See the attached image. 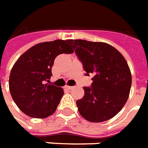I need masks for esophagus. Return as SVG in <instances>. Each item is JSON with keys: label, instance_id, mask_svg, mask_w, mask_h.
<instances>
[{"label": "esophagus", "instance_id": "obj_1", "mask_svg": "<svg viewBox=\"0 0 148 148\" xmlns=\"http://www.w3.org/2000/svg\"><path fill=\"white\" fill-rule=\"evenodd\" d=\"M65 88H67V89H69V90H70V89H72V88H73V86H65Z\"/></svg>", "mask_w": 148, "mask_h": 148}]
</instances>
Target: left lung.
<instances>
[{"instance_id": "obj_1", "label": "left lung", "mask_w": 148, "mask_h": 148, "mask_svg": "<svg viewBox=\"0 0 148 148\" xmlns=\"http://www.w3.org/2000/svg\"><path fill=\"white\" fill-rule=\"evenodd\" d=\"M83 65L86 75L92 74V87H83L76 101L79 114L91 122H102L119 113L129 97L132 73L127 61L106 42L69 40Z\"/></svg>"}]
</instances>
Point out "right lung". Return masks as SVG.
Listing matches in <instances>:
<instances>
[{"label":"right lung","instance_id":"add662e5","mask_svg":"<svg viewBox=\"0 0 148 148\" xmlns=\"http://www.w3.org/2000/svg\"><path fill=\"white\" fill-rule=\"evenodd\" d=\"M69 40L40 42L27 49L13 66L9 88L13 100L25 114L46 119L53 114L64 94L62 88L46 83L58 55L73 53Z\"/></svg>","mask_w":148,"mask_h":148}]
</instances>
